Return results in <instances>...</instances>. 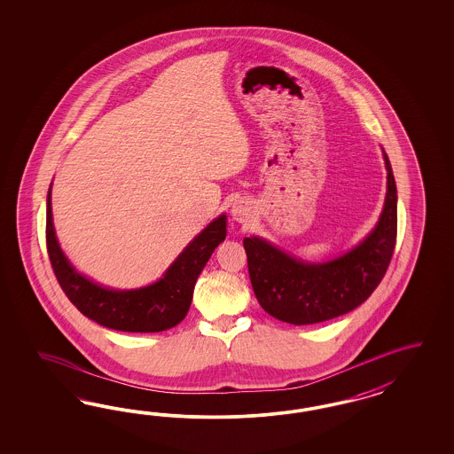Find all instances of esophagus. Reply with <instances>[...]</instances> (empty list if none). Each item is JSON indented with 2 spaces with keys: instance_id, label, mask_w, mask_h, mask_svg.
Returning a JSON list of instances; mask_svg holds the SVG:
<instances>
[{
  "instance_id": "obj_1",
  "label": "esophagus",
  "mask_w": 454,
  "mask_h": 454,
  "mask_svg": "<svg viewBox=\"0 0 454 454\" xmlns=\"http://www.w3.org/2000/svg\"><path fill=\"white\" fill-rule=\"evenodd\" d=\"M249 213H251V209H249L247 203H243V201L234 203L233 207H231V216H233V220L238 221V223H247V218H249Z\"/></svg>"
}]
</instances>
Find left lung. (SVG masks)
I'll use <instances>...</instances> for the list:
<instances>
[{"mask_svg":"<svg viewBox=\"0 0 454 454\" xmlns=\"http://www.w3.org/2000/svg\"><path fill=\"white\" fill-rule=\"evenodd\" d=\"M387 190L378 224L356 247L326 262H304L262 238H245L251 286L262 309L289 325H313L353 311L372 296L391 262L398 194L387 154Z\"/></svg>","mask_w":454,"mask_h":454,"instance_id":"8db88e82","label":"left lung"}]
</instances>
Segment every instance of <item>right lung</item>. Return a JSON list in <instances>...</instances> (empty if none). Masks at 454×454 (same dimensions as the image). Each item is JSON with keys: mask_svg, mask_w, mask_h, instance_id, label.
I'll return each mask as SVG.
<instances>
[{"mask_svg": "<svg viewBox=\"0 0 454 454\" xmlns=\"http://www.w3.org/2000/svg\"><path fill=\"white\" fill-rule=\"evenodd\" d=\"M226 238V216L209 223L183 249L163 278L139 289L103 288L80 275L56 239L51 213V186L46 201V247L56 279L69 301L82 315L110 330L158 333L181 323L192 306V289L213 251Z\"/></svg>", "mask_w": 454, "mask_h": 454, "instance_id": "obj_1", "label": "right lung"}]
</instances>
